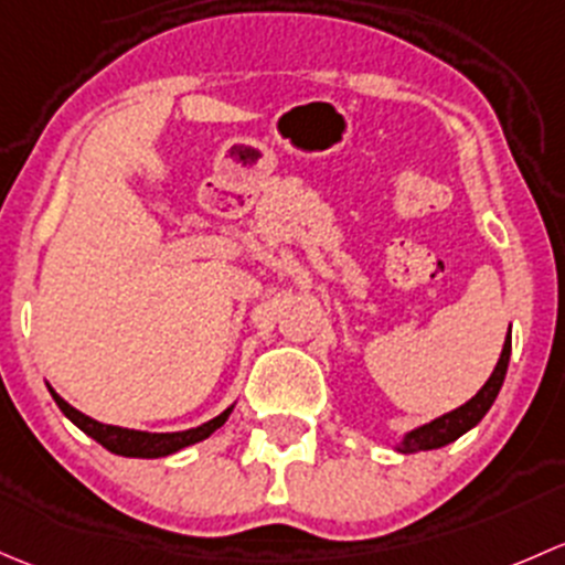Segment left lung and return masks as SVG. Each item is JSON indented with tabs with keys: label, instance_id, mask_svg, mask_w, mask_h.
<instances>
[{
	"label": "left lung",
	"instance_id": "1",
	"mask_svg": "<svg viewBox=\"0 0 565 565\" xmlns=\"http://www.w3.org/2000/svg\"><path fill=\"white\" fill-rule=\"evenodd\" d=\"M509 356H511V340H505L503 353H500L495 370H492L490 381L481 386V392L476 394L473 399H468L465 405H459L457 411L446 413V416L435 418V422L424 424V427L413 429V433L405 435L399 451H405V455H416V451L440 449V446L451 444V440H457L459 435L468 433L470 427H476V424L484 418V413L492 408V403H495L500 386H503L505 370H509Z\"/></svg>",
	"mask_w": 565,
	"mask_h": 565
}]
</instances>
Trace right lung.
Wrapping results in <instances>:
<instances>
[{
    "label": "right lung",
    "mask_w": 565,
    "mask_h": 565,
    "mask_svg": "<svg viewBox=\"0 0 565 565\" xmlns=\"http://www.w3.org/2000/svg\"><path fill=\"white\" fill-rule=\"evenodd\" d=\"M51 394H54L60 411L65 413L75 427H81L86 435H89V438H95L97 444L106 446L108 451H114V455H121V457L154 459V457L173 455V451L184 449V446H193V444H198V440L209 438L214 429L223 427L225 418H228V413H231V408L223 411L217 418H212V422L201 424V427H195V429H184V433H138V429L110 427V424L95 422V418L84 416V413L75 411L73 405H67L65 399L54 392V388H51Z\"/></svg>",
    "instance_id": "obj_1"
}]
</instances>
